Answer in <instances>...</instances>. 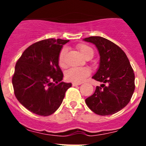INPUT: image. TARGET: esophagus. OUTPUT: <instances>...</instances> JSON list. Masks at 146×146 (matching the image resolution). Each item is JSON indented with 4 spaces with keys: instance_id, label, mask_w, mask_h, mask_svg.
<instances>
[{
    "instance_id": "1",
    "label": "esophagus",
    "mask_w": 146,
    "mask_h": 146,
    "mask_svg": "<svg viewBox=\"0 0 146 146\" xmlns=\"http://www.w3.org/2000/svg\"><path fill=\"white\" fill-rule=\"evenodd\" d=\"M80 85H81V83H76V82H73V83H72V86H80Z\"/></svg>"
}]
</instances>
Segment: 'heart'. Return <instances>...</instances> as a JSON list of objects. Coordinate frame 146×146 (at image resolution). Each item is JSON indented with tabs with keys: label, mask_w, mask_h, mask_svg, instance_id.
Here are the masks:
<instances>
[{
	"label": "heart",
	"mask_w": 146,
	"mask_h": 146,
	"mask_svg": "<svg viewBox=\"0 0 146 146\" xmlns=\"http://www.w3.org/2000/svg\"><path fill=\"white\" fill-rule=\"evenodd\" d=\"M77 49L79 50L81 55L85 58H91L94 56V50L88 45L80 44L77 46ZM66 53V49L63 48L60 50L58 56V64L61 68L65 67V55ZM91 74V70L88 68L82 67V68H71L67 70L65 74L66 79L70 82L80 83L83 82Z\"/></svg>",
	"instance_id": "b5f03b06"
}]
</instances>
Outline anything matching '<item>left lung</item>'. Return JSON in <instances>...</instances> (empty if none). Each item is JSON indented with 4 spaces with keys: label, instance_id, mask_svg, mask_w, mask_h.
<instances>
[{
    "label": "left lung",
    "instance_id": "obj_1",
    "mask_svg": "<svg viewBox=\"0 0 146 146\" xmlns=\"http://www.w3.org/2000/svg\"><path fill=\"white\" fill-rule=\"evenodd\" d=\"M83 41L94 44L99 51V66L92 78L102 82L86 99V104L100 115L116 113L128 104L135 91V74L129 60L123 50L107 38L91 36Z\"/></svg>",
    "mask_w": 146,
    "mask_h": 146
}]
</instances>
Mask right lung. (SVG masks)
I'll return each instance as SVG.
<instances>
[{"mask_svg": "<svg viewBox=\"0 0 146 146\" xmlns=\"http://www.w3.org/2000/svg\"><path fill=\"white\" fill-rule=\"evenodd\" d=\"M69 40L48 38L28 47L17 62L12 85L19 102L38 115L47 116L60 106L72 83L62 82L58 56Z\"/></svg>", "mask_w": 146, "mask_h": 146, "instance_id": "1", "label": "right lung"}]
</instances>
